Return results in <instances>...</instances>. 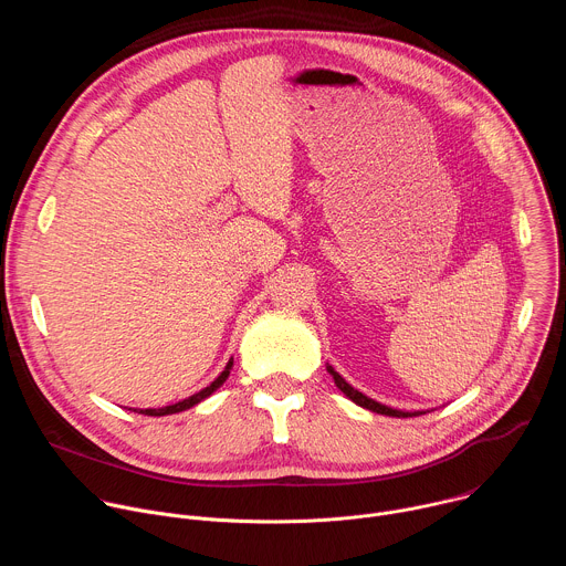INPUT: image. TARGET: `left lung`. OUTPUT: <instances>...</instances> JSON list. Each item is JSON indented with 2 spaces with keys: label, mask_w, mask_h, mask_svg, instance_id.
I'll return each instance as SVG.
<instances>
[{
  "label": "left lung",
  "mask_w": 566,
  "mask_h": 566,
  "mask_svg": "<svg viewBox=\"0 0 566 566\" xmlns=\"http://www.w3.org/2000/svg\"><path fill=\"white\" fill-rule=\"evenodd\" d=\"M327 371L334 376V382L338 385V389L345 391V394L356 402V406H360V408H367V410H371V412H376V415L396 417V419H408V417H419V415H423V412H400V410H391V408H387V406H380V402H376V400L367 398L365 394H360L358 389H354L332 365H327Z\"/></svg>",
  "instance_id": "8db88e82"
}]
</instances>
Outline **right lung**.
Returning a JSON list of instances; mask_svg holds the SVG:
<instances>
[{"mask_svg":"<svg viewBox=\"0 0 566 566\" xmlns=\"http://www.w3.org/2000/svg\"><path fill=\"white\" fill-rule=\"evenodd\" d=\"M230 367H232V360L226 365V369L206 387V389H201V391H197L195 396H190V398H184V400H179V402H175V406H168V408H160V410H140V415H145V417H166V415H177V412H184V410H190L192 406H197V402H201L203 398H208L219 385H223L226 382V378H228V374H230Z\"/></svg>","mask_w":566,"mask_h":566,"instance_id":"add662e5","label":"right lung"}]
</instances>
